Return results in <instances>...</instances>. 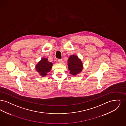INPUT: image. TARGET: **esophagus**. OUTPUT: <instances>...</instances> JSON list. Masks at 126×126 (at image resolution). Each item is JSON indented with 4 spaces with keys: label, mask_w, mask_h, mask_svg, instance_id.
Returning <instances> with one entry per match:
<instances>
[{
    "label": "esophagus",
    "mask_w": 126,
    "mask_h": 126,
    "mask_svg": "<svg viewBox=\"0 0 126 126\" xmlns=\"http://www.w3.org/2000/svg\"><path fill=\"white\" fill-rule=\"evenodd\" d=\"M58 62L60 64H62V63H63V61H62V60H58Z\"/></svg>",
    "instance_id": "esophagus-1"
}]
</instances>
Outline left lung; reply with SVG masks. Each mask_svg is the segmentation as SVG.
Masks as SVG:
<instances>
[{
  "mask_svg": "<svg viewBox=\"0 0 126 126\" xmlns=\"http://www.w3.org/2000/svg\"><path fill=\"white\" fill-rule=\"evenodd\" d=\"M68 69L69 73L74 76L80 74L83 69V64L76 55H71L67 60Z\"/></svg>",
  "mask_w": 126,
  "mask_h": 126,
  "instance_id": "obj_1",
  "label": "left lung"
}]
</instances>
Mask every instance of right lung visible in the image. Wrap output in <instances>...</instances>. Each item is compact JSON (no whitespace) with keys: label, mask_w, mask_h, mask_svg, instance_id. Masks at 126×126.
Here are the masks:
<instances>
[{"label":"right lung","mask_w":126,"mask_h":126,"mask_svg":"<svg viewBox=\"0 0 126 126\" xmlns=\"http://www.w3.org/2000/svg\"><path fill=\"white\" fill-rule=\"evenodd\" d=\"M53 64V63L48 61V58H43L36 64L35 70L41 76L45 77L50 71Z\"/></svg>","instance_id":"right-lung-1"}]
</instances>
